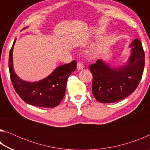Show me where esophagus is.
Returning a JSON list of instances; mask_svg holds the SVG:
<instances>
[{
	"label": "esophagus",
	"instance_id": "1",
	"mask_svg": "<svg viewBox=\"0 0 150 150\" xmlns=\"http://www.w3.org/2000/svg\"><path fill=\"white\" fill-rule=\"evenodd\" d=\"M83 67H84V65H83V63H77V69L78 70H82L83 69Z\"/></svg>",
	"mask_w": 150,
	"mask_h": 150
}]
</instances>
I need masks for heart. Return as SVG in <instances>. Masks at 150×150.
Segmentation results:
<instances>
[{
	"instance_id": "1",
	"label": "heart",
	"mask_w": 150,
	"mask_h": 150,
	"mask_svg": "<svg viewBox=\"0 0 150 150\" xmlns=\"http://www.w3.org/2000/svg\"><path fill=\"white\" fill-rule=\"evenodd\" d=\"M105 42H106L105 39H103L96 43L95 46L92 48V50H91V54L93 55H96L99 54V53L101 52V50H103V47L104 46V45H105Z\"/></svg>"
}]
</instances>
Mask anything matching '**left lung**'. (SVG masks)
Wrapping results in <instances>:
<instances>
[{"mask_svg": "<svg viewBox=\"0 0 150 150\" xmlns=\"http://www.w3.org/2000/svg\"><path fill=\"white\" fill-rule=\"evenodd\" d=\"M129 47L130 56L122 65L112 66L100 59L89 66L93 77V95L98 102L112 103L121 100L138 87L143 74L145 54L138 39L134 40Z\"/></svg>", "mask_w": 150, "mask_h": 150, "instance_id": "left-lung-1", "label": "left lung"}]
</instances>
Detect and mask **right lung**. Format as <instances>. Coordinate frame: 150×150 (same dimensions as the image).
Returning <instances> with one entry per match:
<instances>
[{"mask_svg": "<svg viewBox=\"0 0 150 150\" xmlns=\"http://www.w3.org/2000/svg\"><path fill=\"white\" fill-rule=\"evenodd\" d=\"M16 40L10 51L8 60L11 79L16 92L29 105L44 108L57 106L65 96L68 77L77 67L76 61L56 67L50 75L40 81H24L20 79L14 69L13 49Z\"/></svg>", "mask_w": 150, "mask_h": 150, "instance_id": "1", "label": "right lung"}]
</instances>
